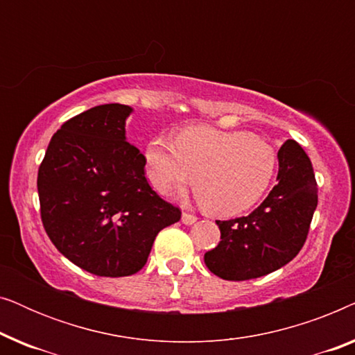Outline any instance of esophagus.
Instances as JSON below:
<instances>
[{
    "label": "esophagus",
    "mask_w": 355,
    "mask_h": 355,
    "mask_svg": "<svg viewBox=\"0 0 355 355\" xmlns=\"http://www.w3.org/2000/svg\"><path fill=\"white\" fill-rule=\"evenodd\" d=\"M197 221V216H193V215H191V213H182V223L186 226H191V225H193V223Z\"/></svg>",
    "instance_id": "1"
}]
</instances>
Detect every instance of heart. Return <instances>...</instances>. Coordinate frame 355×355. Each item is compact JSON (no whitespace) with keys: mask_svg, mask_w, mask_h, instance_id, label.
Wrapping results in <instances>:
<instances>
[{"mask_svg":"<svg viewBox=\"0 0 355 355\" xmlns=\"http://www.w3.org/2000/svg\"><path fill=\"white\" fill-rule=\"evenodd\" d=\"M145 163L157 192L168 193L193 179L197 200L208 211L236 216L250 210L268 191L278 157L257 135L192 125L179 132L176 142L164 135L153 137L145 148Z\"/></svg>","mask_w":355,"mask_h":355,"instance_id":"heart-1","label":"heart"}]
</instances>
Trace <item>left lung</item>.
Here are the masks:
<instances>
[{"instance_id":"1","label":"left lung","mask_w":355,"mask_h":355,"mask_svg":"<svg viewBox=\"0 0 355 355\" xmlns=\"http://www.w3.org/2000/svg\"><path fill=\"white\" fill-rule=\"evenodd\" d=\"M278 163V184L259 208L249 216L216 221L221 241L203 259L223 279H254L279 270L307 239L318 203L312 163L295 140L281 145Z\"/></svg>"}]
</instances>
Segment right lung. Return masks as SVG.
<instances>
[{
	"label": "right lung",
	"instance_id": "right-lung-1",
	"mask_svg": "<svg viewBox=\"0 0 355 355\" xmlns=\"http://www.w3.org/2000/svg\"><path fill=\"white\" fill-rule=\"evenodd\" d=\"M134 110L100 105L66 121L38 169L42 221L67 260L96 276H129L181 210L148 186L145 157L125 139Z\"/></svg>",
	"mask_w": 355,
	"mask_h": 355
}]
</instances>
